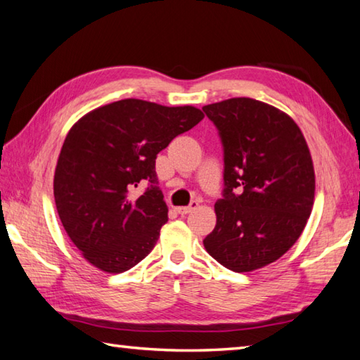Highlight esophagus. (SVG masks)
Instances as JSON below:
<instances>
[{
	"instance_id": "esophagus-1",
	"label": "esophagus",
	"mask_w": 360,
	"mask_h": 360,
	"mask_svg": "<svg viewBox=\"0 0 360 360\" xmlns=\"http://www.w3.org/2000/svg\"><path fill=\"white\" fill-rule=\"evenodd\" d=\"M197 207H198V201H192L188 206L176 207V211H178V214H181V215H187V214H191L193 209H197Z\"/></svg>"
}]
</instances>
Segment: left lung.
I'll return each mask as SVG.
<instances>
[{
    "instance_id": "1",
    "label": "left lung",
    "mask_w": 360,
    "mask_h": 360,
    "mask_svg": "<svg viewBox=\"0 0 360 360\" xmlns=\"http://www.w3.org/2000/svg\"><path fill=\"white\" fill-rule=\"evenodd\" d=\"M202 112L225 153L224 198L202 244L226 269L252 272L283 257L304 231L315 200L310 149L292 117L266 102L233 97Z\"/></svg>"
}]
</instances>
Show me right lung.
<instances>
[{"label": "right lung", "instance_id": "1", "mask_svg": "<svg viewBox=\"0 0 360 360\" xmlns=\"http://www.w3.org/2000/svg\"><path fill=\"white\" fill-rule=\"evenodd\" d=\"M205 117L197 107L122 99L91 110L66 135L53 195L60 220L82 257L121 274L145 259L168 220L155 158ZM152 184L135 198L141 181Z\"/></svg>", "mask_w": 360, "mask_h": 360}]
</instances>
